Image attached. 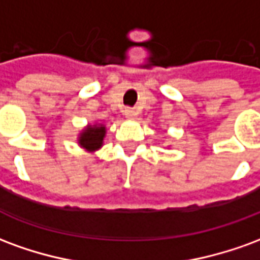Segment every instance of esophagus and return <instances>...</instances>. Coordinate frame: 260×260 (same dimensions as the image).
<instances>
[{
    "instance_id": "obj_1",
    "label": "esophagus",
    "mask_w": 260,
    "mask_h": 260,
    "mask_svg": "<svg viewBox=\"0 0 260 260\" xmlns=\"http://www.w3.org/2000/svg\"><path fill=\"white\" fill-rule=\"evenodd\" d=\"M124 114H125V117H126L128 119L135 118V115H136V113L132 110V108H126V110L124 111Z\"/></svg>"
}]
</instances>
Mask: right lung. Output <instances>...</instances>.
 Listing matches in <instances>:
<instances>
[{"label":"right lung","instance_id":"right-lung-1","mask_svg":"<svg viewBox=\"0 0 260 260\" xmlns=\"http://www.w3.org/2000/svg\"><path fill=\"white\" fill-rule=\"evenodd\" d=\"M106 134H107V128L102 122L87 124L78 135V145L82 149H85L86 152H97L103 147Z\"/></svg>","mask_w":260,"mask_h":260}]
</instances>
